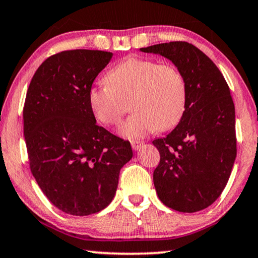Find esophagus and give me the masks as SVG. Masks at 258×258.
<instances>
[{
	"label": "esophagus",
	"mask_w": 258,
	"mask_h": 258,
	"mask_svg": "<svg viewBox=\"0 0 258 258\" xmlns=\"http://www.w3.org/2000/svg\"><path fill=\"white\" fill-rule=\"evenodd\" d=\"M142 145H143V142L141 141H132V148L134 149V150H138Z\"/></svg>",
	"instance_id": "1"
}]
</instances>
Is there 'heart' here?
<instances>
[{
  "label": "heart",
  "instance_id": "b5f03b06",
  "mask_svg": "<svg viewBox=\"0 0 258 258\" xmlns=\"http://www.w3.org/2000/svg\"><path fill=\"white\" fill-rule=\"evenodd\" d=\"M104 83L89 88V108L100 123L114 126L121 122L130 101L134 114L120 126L123 137L135 140L157 129L170 130L185 113L187 85L172 64L132 55L111 67Z\"/></svg>",
  "mask_w": 258,
  "mask_h": 258
}]
</instances>
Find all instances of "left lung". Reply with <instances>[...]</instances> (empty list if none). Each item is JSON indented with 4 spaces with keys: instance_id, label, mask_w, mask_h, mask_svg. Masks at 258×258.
<instances>
[{
    "instance_id": "1",
    "label": "left lung",
    "mask_w": 258,
    "mask_h": 258,
    "mask_svg": "<svg viewBox=\"0 0 258 258\" xmlns=\"http://www.w3.org/2000/svg\"><path fill=\"white\" fill-rule=\"evenodd\" d=\"M170 59L185 77L187 102L169 135L152 141L160 160L154 171L157 196L174 211L194 213L225 189L236 158L235 107L222 73L187 42L142 47Z\"/></svg>"
}]
</instances>
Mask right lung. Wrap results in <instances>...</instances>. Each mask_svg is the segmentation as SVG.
I'll return each instance as SVG.
<instances>
[{
  "mask_svg": "<svg viewBox=\"0 0 258 258\" xmlns=\"http://www.w3.org/2000/svg\"><path fill=\"white\" fill-rule=\"evenodd\" d=\"M111 52L69 50L48 57L29 85L23 109L30 170L58 210L84 216L102 211L133 157L128 141L96 120L88 91Z\"/></svg>",
  "mask_w": 258,
  "mask_h": 258,
  "instance_id": "obj_1",
  "label": "right lung"
}]
</instances>
